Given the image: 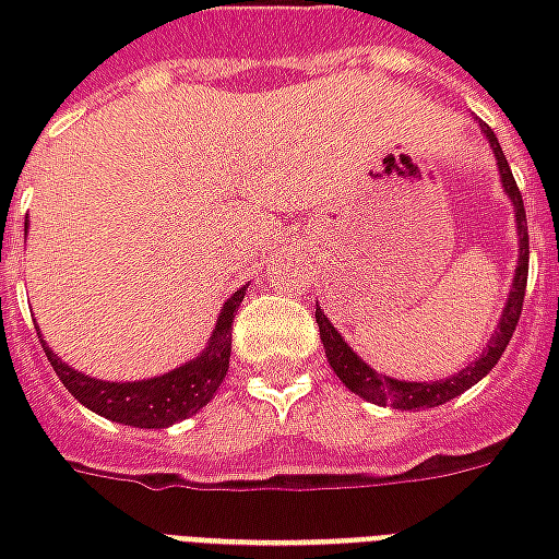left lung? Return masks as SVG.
Segmentation results:
<instances>
[{"label":"left lung","mask_w":559,"mask_h":559,"mask_svg":"<svg viewBox=\"0 0 559 559\" xmlns=\"http://www.w3.org/2000/svg\"><path fill=\"white\" fill-rule=\"evenodd\" d=\"M485 138L491 143L493 155H497V167H500V176H503L506 194L512 197L515 203V221H518V239H521V248H518V269L515 281H512V293H509V302H506V311L500 317V326L493 329L488 347L481 353L476 362L457 371L455 377L449 380H440V383H404V380H392V377L377 374L374 368L356 356V353L344 344L335 326L329 323V317L317 308V326H320V341L326 347V359L332 365V371L341 377V383L356 392L359 399L371 401V404H380V407H395V411H428V407H440L445 401L457 399L461 392H467L469 386H476L481 377L491 371L493 365L500 362L506 344L512 341V332H515L518 320H521V308H524V290H527V266H530V236H527V212H524V200H521V191H518L515 176L509 170V160H506L503 148L493 138V131L485 126Z\"/></svg>","instance_id":"obj_1"}]
</instances>
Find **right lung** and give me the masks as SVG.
I'll use <instances>...</instances> for the list:
<instances>
[{"label": "right lung", "instance_id": "obj_1", "mask_svg": "<svg viewBox=\"0 0 559 559\" xmlns=\"http://www.w3.org/2000/svg\"><path fill=\"white\" fill-rule=\"evenodd\" d=\"M242 299L245 290H236L224 302L212 341L194 362L182 365L170 374L140 380V383H107V380L80 374L74 368H68L59 356H53V350L44 341L41 347L53 365L56 377L62 380V386L83 407H90L104 419L131 425V428H167L173 421H182L194 416L197 411H203L212 395L218 392L221 380L227 377V368H230V329Z\"/></svg>", "mask_w": 559, "mask_h": 559}]
</instances>
